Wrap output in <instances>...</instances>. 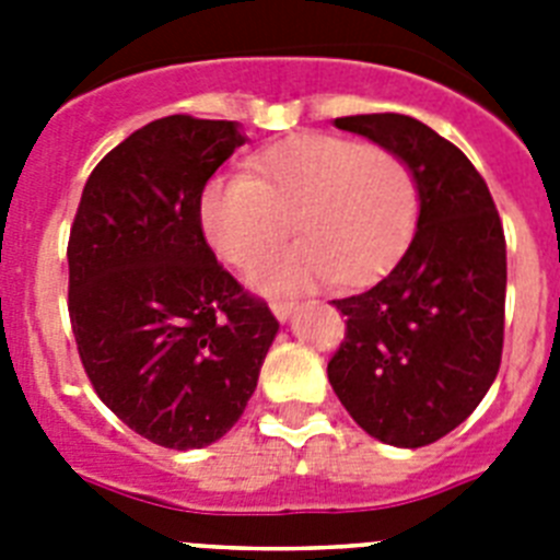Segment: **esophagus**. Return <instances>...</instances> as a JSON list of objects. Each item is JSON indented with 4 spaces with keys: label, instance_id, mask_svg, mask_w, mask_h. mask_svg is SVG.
<instances>
[{
    "label": "esophagus",
    "instance_id": "1",
    "mask_svg": "<svg viewBox=\"0 0 560 560\" xmlns=\"http://www.w3.org/2000/svg\"><path fill=\"white\" fill-rule=\"evenodd\" d=\"M271 314L283 323V319H289V314L294 311V300H271Z\"/></svg>",
    "mask_w": 560,
    "mask_h": 560
}]
</instances>
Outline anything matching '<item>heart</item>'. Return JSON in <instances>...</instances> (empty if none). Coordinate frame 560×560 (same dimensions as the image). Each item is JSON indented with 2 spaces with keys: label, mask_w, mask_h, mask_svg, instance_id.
I'll return each instance as SVG.
<instances>
[{
  "label": "heart",
  "mask_w": 560,
  "mask_h": 560,
  "mask_svg": "<svg viewBox=\"0 0 560 560\" xmlns=\"http://www.w3.org/2000/svg\"><path fill=\"white\" fill-rule=\"evenodd\" d=\"M201 230L232 266H249L291 230L300 241L252 269L264 291L330 277L375 280L407 249L418 226V176L398 151L334 133H296L252 156L249 173H219L201 192Z\"/></svg>",
  "instance_id": "heart-1"
}]
</instances>
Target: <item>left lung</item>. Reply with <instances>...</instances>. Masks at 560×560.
I'll return each instance as SVG.
<instances>
[{"instance_id":"8db88e82","label":"left lung","mask_w":560,"mask_h":560,"mask_svg":"<svg viewBox=\"0 0 560 560\" xmlns=\"http://www.w3.org/2000/svg\"><path fill=\"white\" fill-rule=\"evenodd\" d=\"M336 128L398 151L418 176L412 244L373 289L334 300L345 341L328 361L341 407L400 448L457 429L502 364L508 252L493 196L454 142L407 114L336 117Z\"/></svg>"}]
</instances>
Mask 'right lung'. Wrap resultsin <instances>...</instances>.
<instances>
[{
	"mask_svg": "<svg viewBox=\"0 0 560 560\" xmlns=\"http://www.w3.org/2000/svg\"><path fill=\"white\" fill-rule=\"evenodd\" d=\"M237 145L230 120L148 122L97 162L69 230L83 370L131 432L176 452L235 427L280 328L201 230V192Z\"/></svg>",
	"mask_w": 560,
	"mask_h": 560,
	"instance_id": "1",
	"label": "right lung"
}]
</instances>
